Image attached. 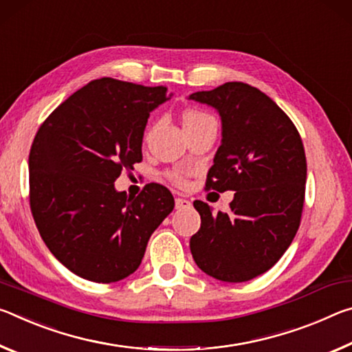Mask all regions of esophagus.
I'll return each mask as SVG.
<instances>
[{"label": "esophagus", "mask_w": 352, "mask_h": 352, "mask_svg": "<svg viewBox=\"0 0 352 352\" xmlns=\"http://www.w3.org/2000/svg\"><path fill=\"white\" fill-rule=\"evenodd\" d=\"M175 203H176V209H177V210L188 209V207H190V201L186 199V198H176Z\"/></svg>", "instance_id": "1"}]
</instances>
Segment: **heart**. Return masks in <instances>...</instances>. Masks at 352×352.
<instances>
[{
	"instance_id": "b5f03b06",
	"label": "heart",
	"mask_w": 352,
	"mask_h": 352,
	"mask_svg": "<svg viewBox=\"0 0 352 352\" xmlns=\"http://www.w3.org/2000/svg\"><path fill=\"white\" fill-rule=\"evenodd\" d=\"M207 118H212L210 115H207V113H204V112H198V111H188V112H186L184 113V126H187V124H193V123H199V122H203V120H207ZM171 179L175 181V182H182L184 181V177H182V175L181 173H171Z\"/></svg>"
}]
</instances>
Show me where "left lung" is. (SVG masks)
I'll return each instance as SVG.
<instances>
[{
	"mask_svg": "<svg viewBox=\"0 0 352 352\" xmlns=\"http://www.w3.org/2000/svg\"><path fill=\"white\" fill-rule=\"evenodd\" d=\"M221 118V145L207 188L234 190L229 212L195 201L201 228L190 251L206 274L245 282L268 272L295 239L301 221L307 164L295 124L256 87L226 82L188 96Z\"/></svg>",
	"mask_w": 352,
	"mask_h": 352,
	"instance_id": "1",
	"label": "left lung"
}]
</instances>
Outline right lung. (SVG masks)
<instances>
[{
  "mask_svg": "<svg viewBox=\"0 0 352 352\" xmlns=\"http://www.w3.org/2000/svg\"><path fill=\"white\" fill-rule=\"evenodd\" d=\"M170 96L162 85L95 79L40 126L30 153L31 212L51 254L79 278H128L171 214L166 187L148 184L131 198L113 184L142 160L149 113Z\"/></svg>",
  "mask_w": 352,
  "mask_h": 352,
  "instance_id": "right-lung-1",
  "label": "right lung"
}]
</instances>
